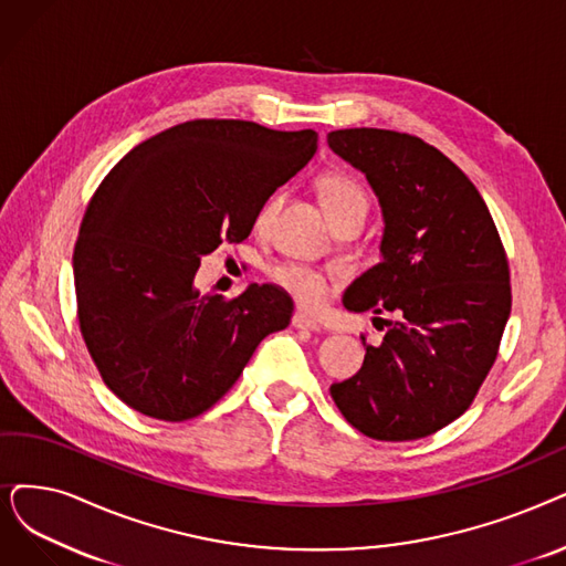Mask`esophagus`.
I'll return each instance as SVG.
<instances>
[{"label": "esophagus", "instance_id": "obj_1", "mask_svg": "<svg viewBox=\"0 0 566 566\" xmlns=\"http://www.w3.org/2000/svg\"><path fill=\"white\" fill-rule=\"evenodd\" d=\"M292 327H297V329H311V332H315V329H321V325L315 323L311 315H306V313H302V311H297L295 315H292Z\"/></svg>", "mask_w": 566, "mask_h": 566}]
</instances>
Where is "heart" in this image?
<instances>
[{
    "label": "heart",
    "instance_id": "obj_1",
    "mask_svg": "<svg viewBox=\"0 0 566 566\" xmlns=\"http://www.w3.org/2000/svg\"><path fill=\"white\" fill-rule=\"evenodd\" d=\"M321 192L327 213H334L338 209L346 207H367V195L361 190L353 178L342 176V174H329L321 180ZM283 195L274 192L264 199V205L260 207L255 216V228L264 230L266 224L274 218L279 205H281ZM271 279L279 287H283L287 295L295 297L302 306L315 308L321 306L327 297V279L306 264L297 262H283L271 269Z\"/></svg>",
    "mask_w": 566,
    "mask_h": 566
}]
</instances>
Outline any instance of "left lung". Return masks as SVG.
Masks as SVG:
<instances>
[{
	"mask_svg": "<svg viewBox=\"0 0 566 566\" xmlns=\"http://www.w3.org/2000/svg\"><path fill=\"white\" fill-rule=\"evenodd\" d=\"M327 144L367 176L386 222L380 262L350 283L344 306L395 315L378 318L380 346H367L332 399L371 439L429 437L469 409L500 350L511 315L500 232L476 186L422 139L355 127Z\"/></svg>",
	"mask_w": 566,
	"mask_h": 566,
	"instance_id": "left-lung-1",
	"label": "left lung"
}]
</instances>
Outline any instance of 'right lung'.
Returning a JSON list of instances; mask_svg holds the SVG:
<instances>
[{"mask_svg": "<svg viewBox=\"0 0 566 566\" xmlns=\"http://www.w3.org/2000/svg\"><path fill=\"white\" fill-rule=\"evenodd\" d=\"M318 134L190 120L134 146L93 195L74 248L78 325L108 390L144 416L190 420L228 392L292 302L251 283L195 287L199 262L251 234L264 199L308 165Z\"/></svg>", "mask_w": 566, "mask_h": 566, "instance_id": "add662e5", "label": "right lung"}]
</instances>
